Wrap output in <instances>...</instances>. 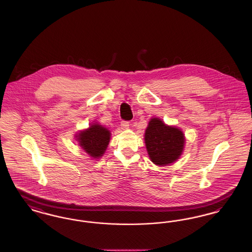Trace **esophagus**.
I'll return each mask as SVG.
<instances>
[{
  "mask_svg": "<svg viewBox=\"0 0 252 252\" xmlns=\"http://www.w3.org/2000/svg\"><path fill=\"white\" fill-rule=\"evenodd\" d=\"M128 126H129V122H127V121H122L121 122V127L122 128H128Z\"/></svg>",
  "mask_w": 252,
  "mask_h": 252,
  "instance_id": "1",
  "label": "esophagus"
}]
</instances>
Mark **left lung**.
Returning a JSON list of instances; mask_svg holds the SVG:
<instances>
[{"label": "left lung", "instance_id": "obj_1", "mask_svg": "<svg viewBox=\"0 0 252 252\" xmlns=\"http://www.w3.org/2000/svg\"><path fill=\"white\" fill-rule=\"evenodd\" d=\"M144 141L151 160L157 165H166L180 158L185 139L179 128L153 118L145 130Z\"/></svg>", "mask_w": 252, "mask_h": 252}]
</instances>
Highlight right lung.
Returning a JSON list of instances; mask_svg holds the SVG:
<instances>
[{
	"label": "right lung",
	"mask_w": 252,
	"mask_h": 252,
	"mask_svg": "<svg viewBox=\"0 0 252 252\" xmlns=\"http://www.w3.org/2000/svg\"><path fill=\"white\" fill-rule=\"evenodd\" d=\"M110 139V132L100 125H93L78 135L79 144L93 158H98L104 154Z\"/></svg>",
	"instance_id": "1"
}]
</instances>
